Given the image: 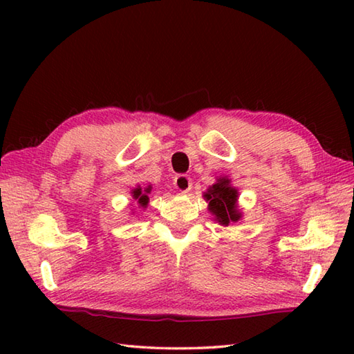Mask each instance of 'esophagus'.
Instances as JSON below:
<instances>
[{
  "label": "esophagus",
  "mask_w": 354,
  "mask_h": 354,
  "mask_svg": "<svg viewBox=\"0 0 354 354\" xmlns=\"http://www.w3.org/2000/svg\"><path fill=\"white\" fill-rule=\"evenodd\" d=\"M173 185L175 189L181 193H189L193 187L192 178L189 175H178L175 179H173Z\"/></svg>",
  "instance_id": "esophagus-1"
}]
</instances>
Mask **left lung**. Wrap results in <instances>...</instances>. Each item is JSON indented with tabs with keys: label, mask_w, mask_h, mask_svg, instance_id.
<instances>
[{
	"label": "left lung",
	"mask_w": 354,
	"mask_h": 354,
	"mask_svg": "<svg viewBox=\"0 0 354 354\" xmlns=\"http://www.w3.org/2000/svg\"><path fill=\"white\" fill-rule=\"evenodd\" d=\"M204 199L208 202V212L214 216V221L228 227L231 222H239L242 219V213L239 209V190L231 185L228 176L217 178V181L208 187L204 193Z\"/></svg>",
	"instance_id": "8db88e82"
}]
</instances>
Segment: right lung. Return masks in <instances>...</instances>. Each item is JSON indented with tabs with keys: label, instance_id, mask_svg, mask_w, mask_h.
<instances>
[{
	"label": "right lung",
	"instance_id": "right-lung-1",
	"mask_svg": "<svg viewBox=\"0 0 354 354\" xmlns=\"http://www.w3.org/2000/svg\"><path fill=\"white\" fill-rule=\"evenodd\" d=\"M150 192H152V185H147L145 190H142L140 185H137V187H135V189H132V192H131L132 193V199L137 201V204L140 205V208L145 209L147 207Z\"/></svg>",
	"mask_w": 354,
	"mask_h": 354
}]
</instances>
